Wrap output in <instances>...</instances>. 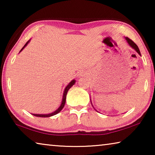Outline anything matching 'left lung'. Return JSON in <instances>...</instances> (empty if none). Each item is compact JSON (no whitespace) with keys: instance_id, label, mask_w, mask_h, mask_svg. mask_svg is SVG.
<instances>
[{"instance_id":"1","label":"left lung","mask_w":155,"mask_h":155,"mask_svg":"<svg viewBox=\"0 0 155 155\" xmlns=\"http://www.w3.org/2000/svg\"><path fill=\"white\" fill-rule=\"evenodd\" d=\"M124 38H125L126 41H127V43H128V45H129V46L131 47V48L134 49L135 51L136 52H137V53H138L139 54H140V56H141V53H140V49H139L138 46H137V45H136V44H135L132 40H130V39L128 38H127V37H124ZM90 101H91V100H90ZM91 105H92V107H94L92 103H91ZM94 109H95V108H94ZM95 110H96V109H95Z\"/></svg>"}]
</instances>
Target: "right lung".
I'll return each mask as SVG.
<instances>
[{
  "mask_svg": "<svg viewBox=\"0 0 155 155\" xmlns=\"http://www.w3.org/2000/svg\"><path fill=\"white\" fill-rule=\"evenodd\" d=\"M30 40H28V41H27V42L26 43L25 45L22 47V49L20 50V52L21 51H22V50L24 49L26 46H27V44H28V43H29ZM75 83H76V80H75V79H73L72 81H70V82L69 83H68V85L66 86V87H65V90H64V94H63V98H62L61 103V104H60V106H59V108L57 109V110H55V111H53V112H52V113H51V114H31L33 115H35V116H37V117H49L53 116V115H56V114H58V113H59L60 111H61L62 109L64 108V105H65V100H66V95H67V93H68V90H70V88L72 86H73V85H74Z\"/></svg>",
  "mask_w": 155,
  "mask_h": 155,
  "instance_id": "right-lung-1",
  "label": "right lung"
}]
</instances>
